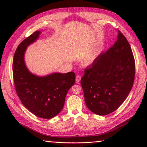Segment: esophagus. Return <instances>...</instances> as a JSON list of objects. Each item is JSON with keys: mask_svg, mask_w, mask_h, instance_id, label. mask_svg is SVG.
<instances>
[{"mask_svg": "<svg viewBox=\"0 0 147 147\" xmlns=\"http://www.w3.org/2000/svg\"><path fill=\"white\" fill-rule=\"evenodd\" d=\"M81 79H82V77H81V76L80 75H77L76 77V80L77 82H79L81 80Z\"/></svg>", "mask_w": 147, "mask_h": 147, "instance_id": "obj_1", "label": "esophagus"}]
</instances>
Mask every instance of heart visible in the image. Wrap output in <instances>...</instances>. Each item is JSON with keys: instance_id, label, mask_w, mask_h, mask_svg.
<instances>
[{"instance_id": "b5f03b06", "label": "heart", "mask_w": 147, "mask_h": 147, "mask_svg": "<svg viewBox=\"0 0 147 147\" xmlns=\"http://www.w3.org/2000/svg\"><path fill=\"white\" fill-rule=\"evenodd\" d=\"M93 59H94V57L93 56H90L89 57L87 58L86 59V62H88V63H90V62H91L93 61Z\"/></svg>"}]
</instances>
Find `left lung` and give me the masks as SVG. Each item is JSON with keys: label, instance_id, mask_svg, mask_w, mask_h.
Masks as SVG:
<instances>
[{"label": "left lung", "instance_id": "8db88e82", "mask_svg": "<svg viewBox=\"0 0 147 147\" xmlns=\"http://www.w3.org/2000/svg\"><path fill=\"white\" fill-rule=\"evenodd\" d=\"M135 61L131 48L119 30L116 42L86 67L81 80L85 104L90 111L105 115L119 107L131 90Z\"/></svg>", "mask_w": 147, "mask_h": 147}]
</instances>
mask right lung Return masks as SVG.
<instances>
[{
	"label": "right lung",
	"instance_id": "1",
	"mask_svg": "<svg viewBox=\"0 0 147 147\" xmlns=\"http://www.w3.org/2000/svg\"><path fill=\"white\" fill-rule=\"evenodd\" d=\"M40 33L34 32L18 45L12 62V73L16 91L23 105L37 117L51 119L62 111L65 96L75 83L76 76L75 73L69 72L40 77L28 71L24 63V52Z\"/></svg>",
	"mask_w": 147,
	"mask_h": 147
}]
</instances>
